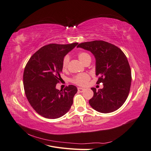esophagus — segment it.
Listing matches in <instances>:
<instances>
[{
	"label": "esophagus",
	"mask_w": 151,
	"mask_h": 151,
	"mask_svg": "<svg viewBox=\"0 0 151 151\" xmlns=\"http://www.w3.org/2000/svg\"><path fill=\"white\" fill-rule=\"evenodd\" d=\"M77 89H78V91L79 93H83V92H84V89L82 88H77Z\"/></svg>",
	"instance_id": "obj_1"
}]
</instances>
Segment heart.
<instances>
[{
    "mask_svg": "<svg viewBox=\"0 0 151 151\" xmlns=\"http://www.w3.org/2000/svg\"><path fill=\"white\" fill-rule=\"evenodd\" d=\"M78 58L79 60L84 63L88 60H91V57L86 52H80L78 54ZM70 57L68 55H65L62 61V68L63 69H66L68 66V63L69 62ZM90 79V77L87 74H81L75 76L72 79V82L74 83L79 86H85Z\"/></svg>",
    "mask_w": 151,
    "mask_h": 151,
    "instance_id": "b5f03b06",
    "label": "heart"
}]
</instances>
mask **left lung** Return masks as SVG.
<instances>
[{
	"mask_svg": "<svg viewBox=\"0 0 151 151\" xmlns=\"http://www.w3.org/2000/svg\"><path fill=\"white\" fill-rule=\"evenodd\" d=\"M77 48L93 53L96 75L99 76L96 84H103L101 89L91 88L94 95L89 101L91 106L103 113L117 110L125 102L131 86V69L125 55L119 48L104 41L82 43Z\"/></svg>",
	"mask_w": 151,
	"mask_h": 151,
	"instance_id": "obj_1",
	"label": "left lung"
}]
</instances>
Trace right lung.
<instances>
[{"instance_id": "1", "label": "right lung", "mask_w": 151, "mask_h": 151, "mask_svg": "<svg viewBox=\"0 0 151 151\" xmlns=\"http://www.w3.org/2000/svg\"><path fill=\"white\" fill-rule=\"evenodd\" d=\"M77 44L45 45L27 63L23 74L25 94L31 106L41 116L55 119L70 109L77 88L69 85L63 91H59L56 84L61 78L63 58Z\"/></svg>"}]
</instances>
